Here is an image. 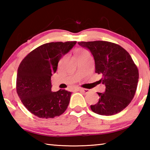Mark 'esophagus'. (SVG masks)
<instances>
[{
	"mask_svg": "<svg viewBox=\"0 0 150 150\" xmlns=\"http://www.w3.org/2000/svg\"><path fill=\"white\" fill-rule=\"evenodd\" d=\"M78 91H80V92L83 93L84 94H88V93H90V90L86 89V88H79Z\"/></svg>",
	"mask_w": 150,
	"mask_h": 150,
	"instance_id": "esophagus-1",
	"label": "esophagus"
}]
</instances>
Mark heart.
Returning a JSON list of instances; mask_svg holds the SVG:
<instances>
[{
  "label": "heart",
  "mask_w": 150,
  "mask_h": 150,
  "mask_svg": "<svg viewBox=\"0 0 150 150\" xmlns=\"http://www.w3.org/2000/svg\"><path fill=\"white\" fill-rule=\"evenodd\" d=\"M85 52H87V51L84 49H78L75 51V55L82 54H84Z\"/></svg>",
  "instance_id": "1"
}]
</instances>
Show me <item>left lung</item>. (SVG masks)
Instances as JSON below:
<instances>
[{
	"instance_id": "obj_1",
	"label": "left lung",
	"mask_w": 150,
	"mask_h": 150,
	"mask_svg": "<svg viewBox=\"0 0 150 150\" xmlns=\"http://www.w3.org/2000/svg\"><path fill=\"white\" fill-rule=\"evenodd\" d=\"M78 44L90 50L95 73L103 76L99 82L106 86L105 93H97L99 100L91 105V110L105 116L123 110L135 95L139 78L138 67L130 55L120 45L110 42H79Z\"/></svg>"
}]
</instances>
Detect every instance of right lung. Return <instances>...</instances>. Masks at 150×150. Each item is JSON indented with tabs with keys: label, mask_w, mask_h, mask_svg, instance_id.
Returning a JSON list of instances; mask_svg holds the SVG:
<instances>
[{
	"label": "right lung",
	"mask_w": 150,
	"mask_h": 150,
	"mask_svg": "<svg viewBox=\"0 0 150 150\" xmlns=\"http://www.w3.org/2000/svg\"><path fill=\"white\" fill-rule=\"evenodd\" d=\"M77 42L44 44L30 52L20 63L16 77V92L27 110L41 118L59 116L69 105L71 93L51 90V77L58 62Z\"/></svg>",
	"instance_id": "obj_1"
}]
</instances>
